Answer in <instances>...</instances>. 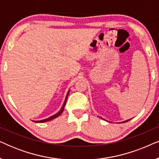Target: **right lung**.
<instances>
[{
  "label": "right lung",
  "mask_w": 159,
  "mask_h": 159,
  "mask_svg": "<svg viewBox=\"0 0 159 159\" xmlns=\"http://www.w3.org/2000/svg\"><path fill=\"white\" fill-rule=\"evenodd\" d=\"M68 95H69V92H68V93H67L66 97V99H65V101H64V105H63V106L61 107V109L60 110V111H58V112L57 113V114H54L53 116H51V117H49V118L45 119H43V120H40V121H34V122H39V123L45 122V121H50V120H52V119H55V118H56V117H58V116H60L61 114V113L63 112V111H64V106H65V105H66V102L67 97H68Z\"/></svg>",
  "instance_id": "obj_1"
}]
</instances>
